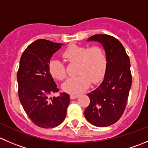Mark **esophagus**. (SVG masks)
<instances>
[{"mask_svg":"<svg viewBox=\"0 0 148 148\" xmlns=\"http://www.w3.org/2000/svg\"><path fill=\"white\" fill-rule=\"evenodd\" d=\"M78 97H79V95H78V94H70V99H76Z\"/></svg>","mask_w":148,"mask_h":148,"instance_id":"1","label":"esophagus"}]
</instances>
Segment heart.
Here are the masks:
<instances>
[{"instance_id": "obj_1", "label": "heart", "mask_w": 148, "mask_h": 148, "mask_svg": "<svg viewBox=\"0 0 148 148\" xmlns=\"http://www.w3.org/2000/svg\"><path fill=\"white\" fill-rule=\"evenodd\" d=\"M63 57L69 62L78 63V76L68 78L63 84L64 91L72 94H78L85 91L91 82H99L103 78L107 65L105 51L102 47L94 46L88 48L85 46L73 45L66 49ZM49 71L57 80L64 79L66 70L64 65L58 60H52L49 63Z\"/></svg>"}]
</instances>
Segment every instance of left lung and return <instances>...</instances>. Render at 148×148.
Wrapping results in <instances>:
<instances>
[{"label":"left lung","mask_w":148,"mask_h":148,"mask_svg":"<svg viewBox=\"0 0 148 148\" xmlns=\"http://www.w3.org/2000/svg\"><path fill=\"white\" fill-rule=\"evenodd\" d=\"M87 41L103 46L107 65L102 84L87 94L90 104L84 115L92 125L105 127L117 122L126 108L132 82L130 60L121 43L112 36L94 35Z\"/></svg>","instance_id":"1"}]
</instances>
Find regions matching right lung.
I'll list each match as a JSON object with an SVG mask.
<instances>
[{"label":"right lung","mask_w":148,"mask_h":148,"mask_svg":"<svg viewBox=\"0 0 148 148\" xmlns=\"http://www.w3.org/2000/svg\"><path fill=\"white\" fill-rule=\"evenodd\" d=\"M62 45L64 44L38 39L27 47L19 62V100L30 120L45 129L62 123L70 103V96L65 92L60 93L57 97L48 98L50 94L59 91L49 66L53 54Z\"/></svg>","instance_id":"add662e5"}]
</instances>
